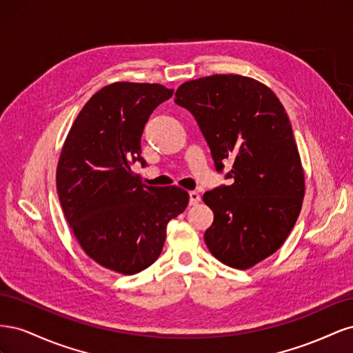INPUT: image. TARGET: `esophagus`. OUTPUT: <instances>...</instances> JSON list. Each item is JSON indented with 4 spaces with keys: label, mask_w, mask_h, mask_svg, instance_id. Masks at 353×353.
<instances>
[{
    "label": "esophagus",
    "mask_w": 353,
    "mask_h": 353,
    "mask_svg": "<svg viewBox=\"0 0 353 353\" xmlns=\"http://www.w3.org/2000/svg\"><path fill=\"white\" fill-rule=\"evenodd\" d=\"M200 200H201V197H200V194L197 193V191H190V205L191 206L199 205Z\"/></svg>",
    "instance_id": "esophagus-1"
}]
</instances>
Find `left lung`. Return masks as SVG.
<instances>
[{"label":"left lung","instance_id":"8db88e82","mask_svg":"<svg viewBox=\"0 0 353 353\" xmlns=\"http://www.w3.org/2000/svg\"><path fill=\"white\" fill-rule=\"evenodd\" d=\"M175 97L196 117L216 170L232 163L234 183L203 194L213 210L208 249L249 270L281 248L302 209L305 174L290 121L265 83L241 74L184 82Z\"/></svg>","mask_w":353,"mask_h":353}]
</instances>
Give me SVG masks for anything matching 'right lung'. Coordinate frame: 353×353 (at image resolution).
<instances>
[{
    "mask_svg": "<svg viewBox=\"0 0 353 353\" xmlns=\"http://www.w3.org/2000/svg\"><path fill=\"white\" fill-rule=\"evenodd\" d=\"M172 94L160 83H110L83 105L61 147L56 184L73 236L92 261L123 275L159 258L168 222L188 205L185 190L145 185L131 169L145 165L144 125Z\"/></svg>",
    "mask_w": 353,
    "mask_h": 353,
    "instance_id": "obj_1",
    "label": "right lung"
}]
</instances>
